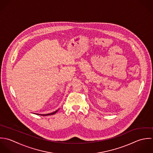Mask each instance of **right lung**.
<instances>
[{"instance_id":"obj_1","label":"right lung","mask_w":153,"mask_h":153,"mask_svg":"<svg viewBox=\"0 0 153 153\" xmlns=\"http://www.w3.org/2000/svg\"><path fill=\"white\" fill-rule=\"evenodd\" d=\"M59 110V109H57V111H54V112H52V113H50V114H36V115H41V116H47V115H54V114H55L56 113H57V111Z\"/></svg>"}]
</instances>
